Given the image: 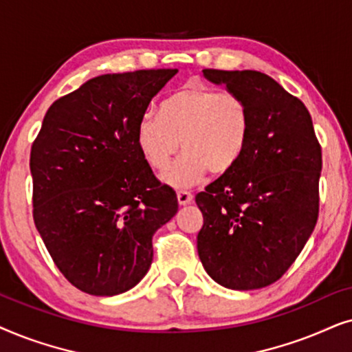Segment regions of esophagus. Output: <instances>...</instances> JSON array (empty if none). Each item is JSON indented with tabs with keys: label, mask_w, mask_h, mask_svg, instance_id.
<instances>
[{
	"label": "esophagus",
	"mask_w": 352,
	"mask_h": 352,
	"mask_svg": "<svg viewBox=\"0 0 352 352\" xmlns=\"http://www.w3.org/2000/svg\"><path fill=\"white\" fill-rule=\"evenodd\" d=\"M177 199H179L180 206L191 204V203H193V195H191L190 191H186V190H180L179 193H177Z\"/></svg>",
	"instance_id": "1"
}]
</instances>
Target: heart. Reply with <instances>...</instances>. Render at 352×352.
<instances>
[{"label":"heart","instance_id":"heart-1","mask_svg":"<svg viewBox=\"0 0 352 352\" xmlns=\"http://www.w3.org/2000/svg\"><path fill=\"white\" fill-rule=\"evenodd\" d=\"M251 137V109L236 93L190 82L144 114L137 125V146L144 162L162 170L180 148L184 154L164 172L172 186L196 185L206 177L235 168Z\"/></svg>","mask_w":352,"mask_h":352}]
</instances>
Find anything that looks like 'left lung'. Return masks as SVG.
I'll list each match as a JSON object with an SVG mask.
<instances>
[{"mask_svg": "<svg viewBox=\"0 0 352 352\" xmlns=\"http://www.w3.org/2000/svg\"><path fill=\"white\" fill-rule=\"evenodd\" d=\"M203 74L245 98L251 137L235 168L196 195L204 217L198 254L222 287L259 289L282 277L314 232L322 148L307 107L269 75L217 69Z\"/></svg>", "mask_w": 352, "mask_h": 352, "instance_id": "1", "label": "left lung"}]
</instances>
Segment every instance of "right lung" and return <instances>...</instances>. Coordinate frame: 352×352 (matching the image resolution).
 Returning <instances> with one entry per match:
<instances>
[{
	"mask_svg": "<svg viewBox=\"0 0 352 352\" xmlns=\"http://www.w3.org/2000/svg\"><path fill=\"white\" fill-rule=\"evenodd\" d=\"M177 69L106 74L56 100L30 151L34 220L60 274L83 293L129 292L153 235L177 214L137 146V125Z\"/></svg>",
	"mask_w": 352,
	"mask_h": 352,
	"instance_id": "obj_1",
	"label": "right lung"
}]
</instances>
